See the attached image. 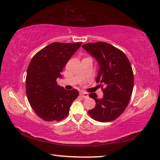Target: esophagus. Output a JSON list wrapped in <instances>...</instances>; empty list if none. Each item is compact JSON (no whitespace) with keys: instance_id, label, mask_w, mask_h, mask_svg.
<instances>
[{"instance_id":"1","label":"esophagus","mask_w":160,"mask_h":160,"mask_svg":"<svg viewBox=\"0 0 160 160\" xmlns=\"http://www.w3.org/2000/svg\"><path fill=\"white\" fill-rule=\"evenodd\" d=\"M80 95L81 97L83 98H88V94L85 92H80Z\"/></svg>"}]
</instances>
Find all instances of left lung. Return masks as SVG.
Masks as SVG:
<instances>
[{"label": "left lung", "mask_w": 160, "mask_h": 160, "mask_svg": "<svg viewBox=\"0 0 160 160\" xmlns=\"http://www.w3.org/2000/svg\"><path fill=\"white\" fill-rule=\"evenodd\" d=\"M82 48L98 62L95 80L103 88L104 94L101 99L97 94H89L96 103L88 113L100 122L115 120L125 111L132 94L133 74L130 62L122 51L106 42L88 43Z\"/></svg>", "instance_id": "obj_1"}]
</instances>
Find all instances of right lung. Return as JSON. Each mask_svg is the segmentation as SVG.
Instances as JSON below:
<instances>
[{"label": "right lung", "instance_id": "add662e5", "mask_svg": "<svg viewBox=\"0 0 160 160\" xmlns=\"http://www.w3.org/2000/svg\"><path fill=\"white\" fill-rule=\"evenodd\" d=\"M82 42H54L38 52L28 65L26 78L28 101L36 114L47 121H61L69 113L79 92L57 85L61 72Z\"/></svg>", "mask_w": 160, "mask_h": 160}]
</instances>
